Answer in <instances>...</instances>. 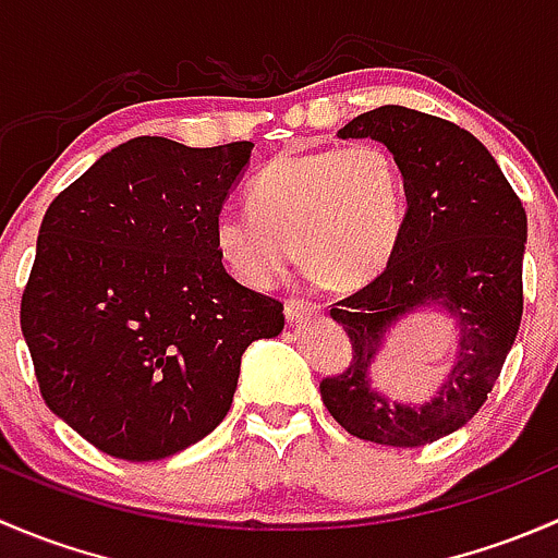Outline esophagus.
I'll list each match as a JSON object with an SVG mask.
<instances>
[{
	"mask_svg": "<svg viewBox=\"0 0 558 558\" xmlns=\"http://www.w3.org/2000/svg\"><path fill=\"white\" fill-rule=\"evenodd\" d=\"M320 313V305H315V302H305V300H286V318L291 320V324H300V320L311 318V315Z\"/></svg>",
	"mask_w": 558,
	"mask_h": 558,
	"instance_id": "esophagus-1",
	"label": "esophagus"
}]
</instances>
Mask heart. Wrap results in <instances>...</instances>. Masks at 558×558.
Segmentation results:
<instances>
[{
  "label": "heart",
  "instance_id": "1",
  "mask_svg": "<svg viewBox=\"0 0 558 558\" xmlns=\"http://www.w3.org/2000/svg\"><path fill=\"white\" fill-rule=\"evenodd\" d=\"M251 210L216 218V247L229 272L253 289L278 283L296 258L313 280L356 289L391 262L408 218V185L380 143L283 154L247 185Z\"/></svg>",
  "mask_w": 558,
  "mask_h": 558
}]
</instances>
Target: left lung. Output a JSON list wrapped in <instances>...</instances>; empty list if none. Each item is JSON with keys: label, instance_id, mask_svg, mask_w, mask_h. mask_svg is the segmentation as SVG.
Here are the masks:
<instances>
[{"label": "left lung", "instance_id": "8db88e82", "mask_svg": "<svg viewBox=\"0 0 558 558\" xmlns=\"http://www.w3.org/2000/svg\"><path fill=\"white\" fill-rule=\"evenodd\" d=\"M337 134L380 140L397 156L408 218L384 272L331 305L351 337V362L320 380V399L359 440L418 448L461 429L499 380L523 313L526 213L481 140L446 118L384 105ZM421 304L446 306L462 335L441 393L408 409L375 395L368 369L383 331Z\"/></svg>", "mask_w": 558, "mask_h": 558}]
</instances>
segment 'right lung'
<instances>
[{
  "label": "right lung",
  "mask_w": 558,
  "mask_h": 558,
  "mask_svg": "<svg viewBox=\"0 0 558 558\" xmlns=\"http://www.w3.org/2000/svg\"><path fill=\"white\" fill-rule=\"evenodd\" d=\"M251 150L134 137L45 213L21 331L45 404L107 456L167 459L210 435L245 348L283 329V305L240 286L216 247Z\"/></svg>",
  "instance_id": "obj_1"
}]
</instances>
